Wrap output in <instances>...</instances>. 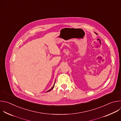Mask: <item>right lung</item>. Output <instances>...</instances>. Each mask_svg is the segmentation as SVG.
Returning a JSON list of instances; mask_svg holds the SVG:
<instances>
[{"label":"right lung","mask_w":121,"mask_h":121,"mask_svg":"<svg viewBox=\"0 0 121 121\" xmlns=\"http://www.w3.org/2000/svg\"><path fill=\"white\" fill-rule=\"evenodd\" d=\"M55 82H56V80H55ZM55 83H54V86H53V87H52V88H51V89L50 90H49V91H46V92H48V91H51L52 90V89H53L54 88V86H55Z\"/></svg>","instance_id":"obj_1"}]
</instances>
